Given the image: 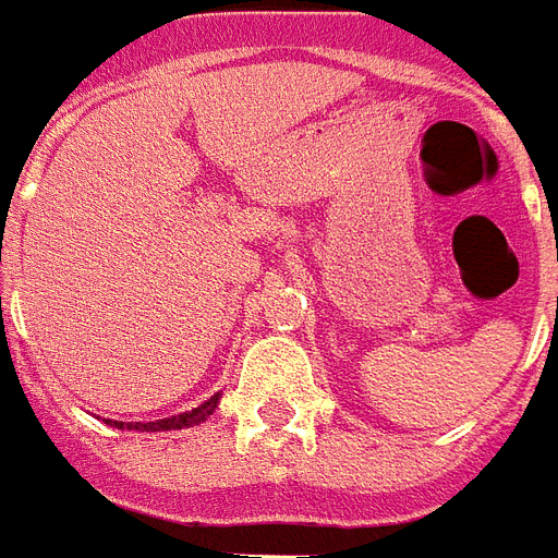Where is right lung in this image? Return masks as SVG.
Returning <instances> with one entry per match:
<instances>
[{
  "label": "right lung",
  "mask_w": 558,
  "mask_h": 558,
  "mask_svg": "<svg viewBox=\"0 0 558 558\" xmlns=\"http://www.w3.org/2000/svg\"><path fill=\"white\" fill-rule=\"evenodd\" d=\"M217 403H220V393H215L211 400H205L203 405H196L191 412L173 414V417H161V421H135V423H123V421H108L117 429H135V433H170V429H187V426H199V423L215 414Z\"/></svg>",
  "instance_id": "right-lung-1"
}]
</instances>
